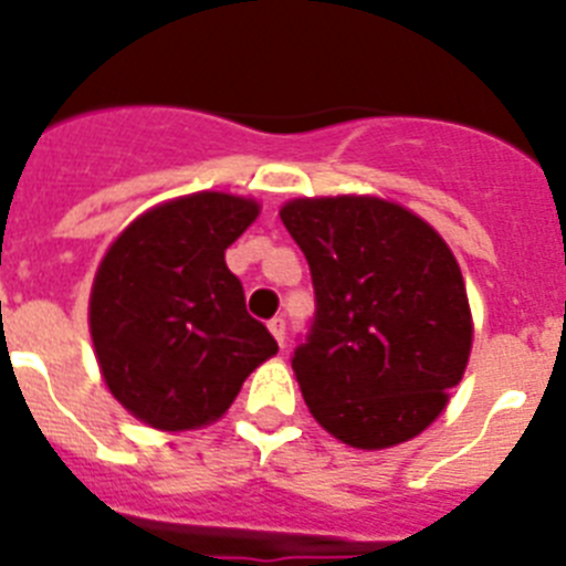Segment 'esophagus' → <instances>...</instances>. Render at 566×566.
Wrapping results in <instances>:
<instances>
[{
	"mask_svg": "<svg viewBox=\"0 0 566 566\" xmlns=\"http://www.w3.org/2000/svg\"><path fill=\"white\" fill-rule=\"evenodd\" d=\"M269 332L274 334V339H277L280 345L286 343V317H283V314H277V317L269 319Z\"/></svg>",
	"mask_w": 566,
	"mask_h": 566,
	"instance_id": "34e87169",
	"label": "esophagus"
}]
</instances>
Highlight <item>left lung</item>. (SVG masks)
<instances>
[{"label":"left lung","instance_id":"1","mask_svg":"<svg viewBox=\"0 0 566 566\" xmlns=\"http://www.w3.org/2000/svg\"><path fill=\"white\" fill-rule=\"evenodd\" d=\"M280 221L314 286V317L292 354L308 411L363 451L417 437L462 379L473 339L448 243L379 198H300Z\"/></svg>","mask_w":566,"mask_h":566}]
</instances>
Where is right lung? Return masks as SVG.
<instances>
[{"label": "right lung", "mask_w": 566, "mask_h": 566, "mask_svg": "<svg viewBox=\"0 0 566 566\" xmlns=\"http://www.w3.org/2000/svg\"><path fill=\"white\" fill-rule=\"evenodd\" d=\"M258 203L198 192L129 223L93 283L90 334L113 397L161 431L218 419L277 339L247 312L227 249Z\"/></svg>", "instance_id": "right-lung-1"}]
</instances>
